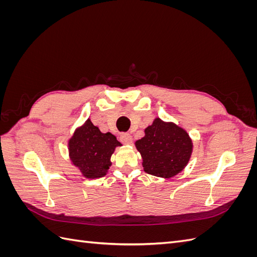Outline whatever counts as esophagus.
Here are the masks:
<instances>
[{
    "mask_svg": "<svg viewBox=\"0 0 257 257\" xmlns=\"http://www.w3.org/2000/svg\"><path fill=\"white\" fill-rule=\"evenodd\" d=\"M120 141L121 143H123L124 145H131L132 141H133V138H132V135L128 133H123L120 136Z\"/></svg>",
    "mask_w": 257,
    "mask_h": 257,
    "instance_id": "obj_1",
    "label": "esophagus"
}]
</instances>
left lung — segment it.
Listing matches in <instances>:
<instances>
[{
	"mask_svg": "<svg viewBox=\"0 0 257 257\" xmlns=\"http://www.w3.org/2000/svg\"><path fill=\"white\" fill-rule=\"evenodd\" d=\"M143 158L144 170L161 178H172L188 164L193 143L189 134L173 122L157 118L135 143Z\"/></svg>",
	"mask_w": 257,
	"mask_h": 257,
	"instance_id": "1",
	"label": "left lung"
}]
</instances>
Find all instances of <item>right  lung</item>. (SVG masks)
Listing matches in <instances>:
<instances>
[{
  "instance_id": "1",
  "label": "right lung",
  "mask_w": 257,
  "mask_h": 257,
  "mask_svg": "<svg viewBox=\"0 0 257 257\" xmlns=\"http://www.w3.org/2000/svg\"><path fill=\"white\" fill-rule=\"evenodd\" d=\"M121 144L114 135L102 133L90 119L75 131L68 142L69 158L88 179L104 177L111 166L110 158Z\"/></svg>"
}]
</instances>
